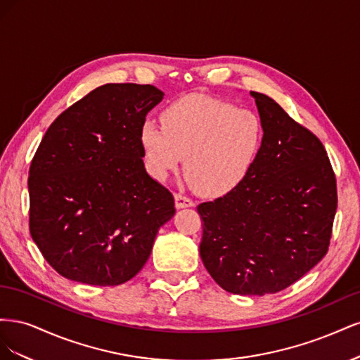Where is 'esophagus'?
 Returning <instances> with one entry per match:
<instances>
[{
    "mask_svg": "<svg viewBox=\"0 0 360 360\" xmlns=\"http://www.w3.org/2000/svg\"><path fill=\"white\" fill-rule=\"evenodd\" d=\"M174 198H176V207H177V209H186V207H192L193 205V201L191 198H188V197H184V195L177 193Z\"/></svg>",
    "mask_w": 360,
    "mask_h": 360,
    "instance_id": "1",
    "label": "esophagus"
}]
</instances>
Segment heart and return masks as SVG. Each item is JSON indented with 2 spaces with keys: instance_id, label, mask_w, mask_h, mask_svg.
<instances>
[{
  "instance_id": "heart-1",
  "label": "heart",
  "mask_w": 360,
  "mask_h": 360,
  "mask_svg": "<svg viewBox=\"0 0 360 360\" xmlns=\"http://www.w3.org/2000/svg\"><path fill=\"white\" fill-rule=\"evenodd\" d=\"M160 120L162 126L148 118L139 129L148 171L165 180L184 158L186 176L202 197L219 198L236 191L263 148L259 117L214 97H181L162 111Z\"/></svg>"
}]
</instances>
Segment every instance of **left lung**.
<instances>
[{
    "label": "left lung",
    "instance_id": "8db88e82",
    "mask_svg": "<svg viewBox=\"0 0 360 360\" xmlns=\"http://www.w3.org/2000/svg\"><path fill=\"white\" fill-rule=\"evenodd\" d=\"M250 96L263 148L240 186L198 205L200 255L225 291L264 296L294 284L328 252L338 197L321 141L269 96Z\"/></svg>",
    "mask_w": 360,
    "mask_h": 360
}]
</instances>
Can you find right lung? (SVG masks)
Wrapping results in <instances>:
<instances>
[{"label": "right lung", "instance_id": "right-lung-1", "mask_svg": "<svg viewBox=\"0 0 360 360\" xmlns=\"http://www.w3.org/2000/svg\"><path fill=\"white\" fill-rule=\"evenodd\" d=\"M153 85L105 84L60 114L32 158L30 233L75 282L124 284L144 267L172 193L144 167L139 129L162 102Z\"/></svg>", "mask_w": 360, "mask_h": 360}]
</instances>
